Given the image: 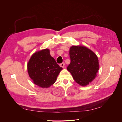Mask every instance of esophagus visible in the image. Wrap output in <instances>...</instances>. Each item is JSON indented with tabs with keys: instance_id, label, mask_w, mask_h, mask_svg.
<instances>
[{
	"instance_id": "1",
	"label": "esophagus",
	"mask_w": 122,
	"mask_h": 122,
	"mask_svg": "<svg viewBox=\"0 0 122 122\" xmlns=\"http://www.w3.org/2000/svg\"><path fill=\"white\" fill-rule=\"evenodd\" d=\"M60 66L62 68H64V67H65V63H64V62H62Z\"/></svg>"
}]
</instances>
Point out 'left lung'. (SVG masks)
I'll return each mask as SVG.
<instances>
[{
	"label": "left lung",
	"instance_id": "1",
	"mask_svg": "<svg viewBox=\"0 0 122 122\" xmlns=\"http://www.w3.org/2000/svg\"><path fill=\"white\" fill-rule=\"evenodd\" d=\"M71 62L67 67L75 81L81 86H86L97 76L99 69L98 58L87 47L73 46L70 48Z\"/></svg>",
	"mask_w": 122,
	"mask_h": 122
}]
</instances>
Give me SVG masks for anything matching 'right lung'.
<instances>
[{
    "label": "right lung",
    "instance_id": "right-lung-1",
    "mask_svg": "<svg viewBox=\"0 0 122 122\" xmlns=\"http://www.w3.org/2000/svg\"><path fill=\"white\" fill-rule=\"evenodd\" d=\"M62 69L51 56L48 49L35 53L27 64L29 77L34 84L43 88H48L53 84Z\"/></svg>",
    "mask_w": 122,
    "mask_h": 122
}]
</instances>
